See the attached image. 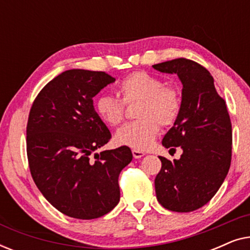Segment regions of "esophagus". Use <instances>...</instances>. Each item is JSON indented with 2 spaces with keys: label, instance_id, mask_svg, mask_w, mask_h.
Listing matches in <instances>:
<instances>
[{
  "label": "esophagus",
  "instance_id": "1",
  "mask_svg": "<svg viewBox=\"0 0 250 250\" xmlns=\"http://www.w3.org/2000/svg\"><path fill=\"white\" fill-rule=\"evenodd\" d=\"M132 153H133V157H134V158H136V159L141 158V157L146 155V153L143 151H140V150H135V149L132 150Z\"/></svg>",
  "mask_w": 250,
  "mask_h": 250
}]
</instances>
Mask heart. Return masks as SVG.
<instances>
[{
  "mask_svg": "<svg viewBox=\"0 0 250 250\" xmlns=\"http://www.w3.org/2000/svg\"><path fill=\"white\" fill-rule=\"evenodd\" d=\"M118 94L125 104L140 101L136 119L116 132L118 145L145 150L151 145L160 125H172L179 117L181 95L176 88L166 86L158 76L146 71H134L117 84ZM95 114L105 125L115 127L124 117V104L118 98L101 94L94 101Z\"/></svg>",
  "mask_w": 250,
  "mask_h": 250,
  "instance_id": "b5f03b06",
  "label": "heart"
}]
</instances>
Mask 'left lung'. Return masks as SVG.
Masks as SVG:
<instances>
[{
    "label": "left lung",
    "instance_id": "1",
    "mask_svg": "<svg viewBox=\"0 0 250 250\" xmlns=\"http://www.w3.org/2000/svg\"><path fill=\"white\" fill-rule=\"evenodd\" d=\"M176 74L182 83L179 117L163 139L165 148L180 146L173 162L159 156L156 176L157 200L166 209L188 213L206 205L224 182L231 165L232 127L224 99L217 94L206 68L179 58L152 66Z\"/></svg>",
    "mask_w": 250,
    "mask_h": 250
}]
</instances>
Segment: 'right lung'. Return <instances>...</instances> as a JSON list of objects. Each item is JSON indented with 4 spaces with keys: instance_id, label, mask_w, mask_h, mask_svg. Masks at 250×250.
I'll use <instances>...</instances> for the list:
<instances>
[{
    "instance_id": "add662e5",
    "label": "right lung",
    "mask_w": 250,
    "mask_h": 250,
    "mask_svg": "<svg viewBox=\"0 0 250 250\" xmlns=\"http://www.w3.org/2000/svg\"><path fill=\"white\" fill-rule=\"evenodd\" d=\"M116 80L104 71L66 70L37 95L27 124V156L44 198L67 216L92 220L119 203V173L133 158L123 146L100 153L111 133L93 98Z\"/></svg>"
}]
</instances>
